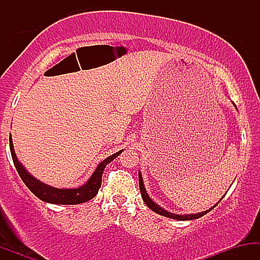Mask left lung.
Returning <instances> with one entry per match:
<instances>
[{"label": "left lung", "instance_id": "8db88e82", "mask_svg": "<svg viewBox=\"0 0 260 260\" xmlns=\"http://www.w3.org/2000/svg\"><path fill=\"white\" fill-rule=\"evenodd\" d=\"M138 177H139V189H140V193H142V198L143 201H144L145 204H147V207L149 209H151V210L155 211L156 214H159V215H162V216H166V217H170V219H175V220H178V221H184V220H194V219H199V217L204 216L205 214L209 213V211L211 210V209H214L217 205V203H220V199L219 202L216 203L215 205H214L213 208H210L209 210H205V211H202V213H198V214H186V215H178V214H174V213H170V211L165 210V209H162L161 207L155 203L153 199L150 198V197L148 196L147 190H145V187H144V183H143V177H142V174H140V171L138 172Z\"/></svg>", "mask_w": 260, "mask_h": 260}]
</instances>
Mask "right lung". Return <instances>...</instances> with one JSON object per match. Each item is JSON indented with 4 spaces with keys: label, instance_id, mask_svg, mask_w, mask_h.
<instances>
[{
    "label": "right lung",
    "instance_id": "add662e5",
    "mask_svg": "<svg viewBox=\"0 0 260 260\" xmlns=\"http://www.w3.org/2000/svg\"><path fill=\"white\" fill-rule=\"evenodd\" d=\"M10 149H11V155L12 159H13L14 166H16L18 174H19L20 178L25 183V186L34 193L41 201L46 203H51V204H64V205H74V204H80V203H85L90 199L94 198L95 196L99 192V188L101 186V177H103V172L105 170L106 165L109 162L117 157L118 155L122 153V150L118 153L112 154L111 156L106 157L105 160L101 161L99 165L96 166L95 171L92 172L88 182L83 186L78 188H56L49 184L44 183V182L37 180L34 176L29 174L26 171L24 166L19 162V160L17 159V155L14 153L13 143H12V138L10 136Z\"/></svg>",
    "mask_w": 260,
    "mask_h": 260
}]
</instances>
